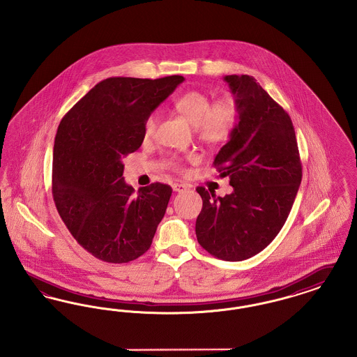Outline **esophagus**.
<instances>
[{
  "label": "esophagus",
  "instance_id": "1",
  "mask_svg": "<svg viewBox=\"0 0 357 357\" xmlns=\"http://www.w3.org/2000/svg\"><path fill=\"white\" fill-rule=\"evenodd\" d=\"M188 187L186 185H182V183H174L172 185V190L175 191V192H183V191H186Z\"/></svg>",
  "mask_w": 357,
  "mask_h": 357
}]
</instances>
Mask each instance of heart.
Wrapping results in <instances>:
<instances>
[{"mask_svg":"<svg viewBox=\"0 0 357 357\" xmlns=\"http://www.w3.org/2000/svg\"><path fill=\"white\" fill-rule=\"evenodd\" d=\"M174 105L194 127L197 135L210 144L222 143L231 135L237 124V105L231 98H222L215 102L202 91H188L181 95ZM159 123V114L151 112L144 121V137H153ZM174 170H181L176 160H171Z\"/></svg>","mask_w":357,"mask_h":357,"instance_id":"heart-1","label":"heart"}]
</instances>
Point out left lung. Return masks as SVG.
<instances>
[{"label":"left lung","mask_w":357,"mask_h":357,"mask_svg":"<svg viewBox=\"0 0 357 357\" xmlns=\"http://www.w3.org/2000/svg\"><path fill=\"white\" fill-rule=\"evenodd\" d=\"M238 123L215 155L220 176L233 192L217 197L198 187L204 206L195 233L199 245L225 261L262 252L282 229L303 178L293 123L287 111L248 75H229Z\"/></svg>","instance_id":"obj_1"}]
</instances>
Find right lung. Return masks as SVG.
<instances>
[{"label":"right lung","mask_w":357,"mask_h":357,"mask_svg":"<svg viewBox=\"0 0 357 357\" xmlns=\"http://www.w3.org/2000/svg\"><path fill=\"white\" fill-rule=\"evenodd\" d=\"M183 76L109 77L61 119L53 146L52 194L70 234L88 253L112 264L144 255L165 217L172 188L124 182L123 159L144 139L147 116Z\"/></svg>","instance_id":"right-lung-1"}]
</instances>
